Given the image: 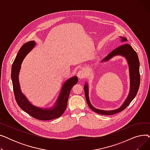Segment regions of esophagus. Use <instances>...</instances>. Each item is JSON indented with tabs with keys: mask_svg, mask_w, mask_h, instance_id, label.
I'll return each instance as SVG.
<instances>
[{
	"mask_svg": "<svg viewBox=\"0 0 150 150\" xmlns=\"http://www.w3.org/2000/svg\"><path fill=\"white\" fill-rule=\"evenodd\" d=\"M77 76L78 77L80 80L83 79V78L85 77V74L83 70H78L77 72Z\"/></svg>",
	"mask_w": 150,
	"mask_h": 150,
	"instance_id": "34e87169",
	"label": "esophagus"
}]
</instances>
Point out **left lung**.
<instances>
[{"instance_id": "8db88e82", "label": "left lung", "mask_w": 150, "mask_h": 150, "mask_svg": "<svg viewBox=\"0 0 150 150\" xmlns=\"http://www.w3.org/2000/svg\"><path fill=\"white\" fill-rule=\"evenodd\" d=\"M121 38L122 42H125L127 41V39L126 38L121 37ZM116 55H122V56L124 57L127 59L128 63L130 77V90L129 95L125 101L122 106L119 108L112 110V111H103V110L98 109L93 107L92 105L91 104L89 98L88 85V83H86L84 87V89L86 101H87L89 107L92 111L99 114L109 115H113L122 111L123 110H124L130 104L132 100L135 98L139 88L140 82V76L139 72L140 63L136 52L132 49V47L129 44L125 43L112 50L104 59H103L101 61H108L109 59H111L114 56H116Z\"/></svg>"}]
</instances>
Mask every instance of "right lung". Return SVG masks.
Here are the masks:
<instances>
[{"label":"right lung","mask_w":150,"mask_h":150,"mask_svg":"<svg viewBox=\"0 0 150 150\" xmlns=\"http://www.w3.org/2000/svg\"><path fill=\"white\" fill-rule=\"evenodd\" d=\"M35 46L34 41H29L20 49L12 65L11 80L14 97L18 106L25 112L35 119L40 120H50L59 117L64 112L67 105L69 94L73 86L78 82V77L75 76L67 80L62 85L56 105L51 109H42L31 105L22 93L19 83V74L22 62L26 55Z\"/></svg>","instance_id":"obj_1"}]
</instances>
